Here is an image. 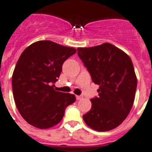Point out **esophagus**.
<instances>
[{"instance_id":"34e87169","label":"esophagus","mask_w":152,"mask_h":152,"mask_svg":"<svg viewBox=\"0 0 152 152\" xmlns=\"http://www.w3.org/2000/svg\"><path fill=\"white\" fill-rule=\"evenodd\" d=\"M83 98V96L76 95V100H81Z\"/></svg>"}]
</instances>
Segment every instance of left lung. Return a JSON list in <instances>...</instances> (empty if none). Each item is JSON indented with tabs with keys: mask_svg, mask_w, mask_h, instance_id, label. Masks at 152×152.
<instances>
[{
	"mask_svg": "<svg viewBox=\"0 0 152 152\" xmlns=\"http://www.w3.org/2000/svg\"><path fill=\"white\" fill-rule=\"evenodd\" d=\"M77 54L97 89L91 110L83 115L89 127L99 132L119 126L134 104L137 80L129 55L109 43L78 48Z\"/></svg>",
	"mask_w": 152,
	"mask_h": 152,
	"instance_id": "obj_1",
	"label": "left lung"
}]
</instances>
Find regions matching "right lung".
Here are the masks:
<instances>
[{
  "label": "right lung",
  "mask_w": 152,
  "mask_h": 152,
  "mask_svg": "<svg viewBox=\"0 0 152 152\" xmlns=\"http://www.w3.org/2000/svg\"><path fill=\"white\" fill-rule=\"evenodd\" d=\"M76 52L73 48L40 40L27 47L19 57L12 75L13 97L21 115L34 127L57 125L66 107L76 102L74 94L54 89L62 64Z\"/></svg>",
  "instance_id": "right-lung-1"
}]
</instances>
